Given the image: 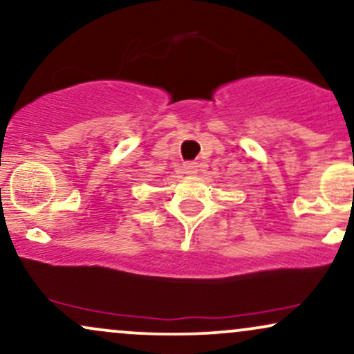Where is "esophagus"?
<instances>
[{"instance_id": "obj_1", "label": "esophagus", "mask_w": 354, "mask_h": 354, "mask_svg": "<svg viewBox=\"0 0 354 354\" xmlns=\"http://www.w3.org/2000/svg\"><path fill=\"white\" fill-rule=\"evenodd\" d=\"M198 163H194V161H188V163L183 165V169H185L186 174H189V176H193V174L198 173Z\"/></svg>"}]
</instances>
